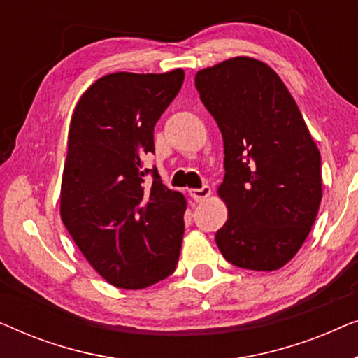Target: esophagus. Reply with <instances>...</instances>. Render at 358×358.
Masks as SVG:
<instances>
[{
	"instance_id": "obj_1",
	"label": "esophagus",
	"mask_w": 358,
	"mask_h": 358,
	"mask_svg": "<svg viewBox=\"0 0 358 358\" xmlns=\"http://www.w3.org/2000/svg\"><path fill=\"white\" fill-rule=\"evenodd\" d=\"M190 197H192L195 202H203L205 199L210 197V194H212V189L208 187V185H202L200 189H192L189 190Z\"/></svg>"
}]
</instances>
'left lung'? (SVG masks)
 Wrapping results in <instances>:
<instances>
[{
    "mask_svg": "<svg viewBox=\"0 0 358 358\" xmlns=\"http://www.w3.org/2000/svg\"><path fill=\"white\" fill-rule=\"evenodd\" d=\"M223 136L218 195L228 220L220 252L248 271H277L311 231L322 197L321 155L287 86L266 63L229 58L195 75Z\"/></svg>",
    "mask_w": 358,
    "mask_h": 358,
    "instance_id": "1",
    "label": "left lung"
}]
</instances>
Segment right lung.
I'll return each instance as SVG.
<instances>
[{
  "label": "right lung",
  "instance_id": "right-lung-1",
  "mask_svg": "<svg viewBox=\"0 0 358 358\" xmlns=\"http://www.w3.org/2000/svg\"><path fill=\"white\" fill-rule=\"evenodd\" d=\"M182 83L180 68L161 75L112 73L90 86L73 112L62 222L114 287L140 290L178 266L187 203L166 187L156 168H143V156L155 153V125Z\"/></svg>",
  "mask_w": 358,
  "mask_h": 358
}]
</instances>
